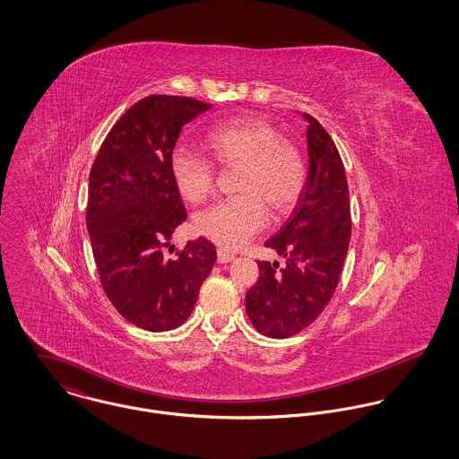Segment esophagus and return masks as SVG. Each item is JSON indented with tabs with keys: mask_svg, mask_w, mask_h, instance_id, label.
<instances>
[{
	"mask_svg": "<svg viewBox=\"0 0 459 459\" xmlns=\"http://www.w3.org/2000/svg\"><path fill=\"white\" fill-rule=\"evenodd\" d=\"M235 260V255L233 253H228L224 249H219L217 251V262L219 263H230Z\"/></svg>",
	"mask_w": 459,
	"mask_h": 459,
	"instance_id": "34e87169",
	"label": "esophagus"
}]
</instances>
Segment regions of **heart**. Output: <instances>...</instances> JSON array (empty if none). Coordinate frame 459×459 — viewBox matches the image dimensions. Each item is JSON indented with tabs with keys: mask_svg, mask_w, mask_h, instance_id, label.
<instances>
[{
	"mask_svg": "<svg viewBox=\"0 0 459 459\" xmlns=\"http://www.w3.org/2000/svg\"><path fill=\"white\" fill-rule=\"evenodd\" d=\"M210 157L224 168L238 166V196L222 199L197 213V233L226 249H237L260 233L266 208L273 215L290 212L306 186V160L299 146L258 118H240L206 134ZM173 184L187 203H199L212 193V164L187 148L171 155Z\"/></svg>",
	"mask_w": 459,
	"mask_h": 459,
	"instance_id": "heart-1",
	"label": "heart"
}]
</instances>
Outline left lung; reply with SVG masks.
I'll list each match as a JSON object with an SVG mask.
<instances>
[{"label":"left lung","mask_w":459,"mask_h":459,"mask_svg":"<svg viewBox=\"0 0 459 459\" xmlns=\"http://www.w3.org/2000/svg\"><path fill=\"white\" fill-rule=\"evenodd\" d=\"M309 171L284 226L264 242L279 263L258 262L260 279L246 295L255 328L286 339L309 327L327 307L342 270L351 237L348 182L341 155L327 131L309 115Z\"/></svg>","instance_id":"obj_1"}]
</instances>
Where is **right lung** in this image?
Instances as JSON below:
<instances>
[{
  "instance_id": "1",
  "label": "right lung",
  "mask_w": 459,
  "mask_h": 459,
  "mask_svg": "<svg viewBox=\"0 0 459 459\" xmlns=\"http://www.w3.org/2000/svg\"><path fill=\"white\" fill-rule=\"evenodd\" d=\"M212 106L189 97L150 95L115 124L90 171L86 228L102 288L135 327L166 332L193 313L217 253L199 237L166 260L187 219L169 162L182 129Z\"/></svg>"
}]
</instances>
